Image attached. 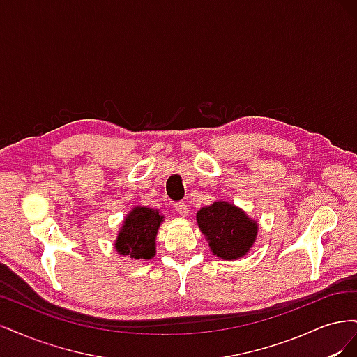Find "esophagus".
<instances>
[{"mask_svg": "<svg viewBox=\"0 0 357 357\" xmlns=\"http://www.w3.org/2000/svg\"><path fill=\"white\" fill-rule=\"evenodd\" d=\"M174 208H176V211H177L178 214H181V215H186V214L189 213L188 205H186L185 202H183V201L176 202V204H174Z\"/></svg>", "mask_w": 357, "mask_h": 357, "instance_id": "34e87169", "label": "esophagus"}]
</instances>
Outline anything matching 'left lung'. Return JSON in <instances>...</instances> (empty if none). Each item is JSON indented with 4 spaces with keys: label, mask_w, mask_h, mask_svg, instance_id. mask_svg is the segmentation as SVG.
Returning <instances> with one entry per match:
<instances>
[{
    "label": "left lung",
    "mask_w": 357,
    "mask_h": 357,
    "mask_svg": "<svg viewBox=\"0 0 357 357\" xmlns=\"http://www.w3.org/2000/svg\"><path fill=\"white\" fill-rule=\"evenodd\" d=\"M201 232L207 236L210 248L225 261L240 259L253 245L257 225L235 205L218 201L197 213Z\"/></svg>",
    "instance_id": "left-lung-1"
}]
</instances>
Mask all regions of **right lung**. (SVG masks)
Masks as SVG:
<instances>
[{
	"label": "right lung",
	"mask_w": 357,
	"mask_h": 357,
	"mask_svg": "<svg viewBox=\"0 0 357 357\" xmlns=\"http://www.w3.org/2000/svg\"><path fill=\"white\" fill-rule=\"evenodd\" d=\"M162 215L158 210L135 207L125 219L116 240V250L134 259H152Z\"/></svg>",
	"instance_id": "right-lung-1"
}]
</instances>
